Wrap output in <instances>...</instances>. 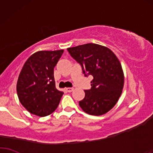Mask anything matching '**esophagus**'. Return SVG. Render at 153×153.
<instances>
[{
    "instance_id": "1",
    "label": "esophagus",
    "mask_w": 153,
    "mask_h": 153,
    "mask_svg": "<svg viewBox=\"0 0 153 153\" xmlns=\"http://www.w3.org/2000/svg\"><path fill=\"white\" fill-rule=\"evenodd\" d=\"M73 87H68V88H66V91H68V92H71V91H73Z\"/></svg>"
}]
</instances>
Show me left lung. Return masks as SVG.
<instances>
[{"label": "left lung", "mask_w": 153, "mask_h": 153, "mask_svg": "<svg viewBox=\"0 0 153 153\" xmlns=\"http://www.w3.org/2000/svg\"><path fill=\"white\" fill-rule=\"evenodd\" d=\"M71 56L81 65L85 76L91 75V89L85 90V98L79 101L83 111L101 115L111 110L123 92L124 73L117 56L109 48L94 43L67 49Z\"/></svg>", "instance_id": "obj_1"}]
</instances>
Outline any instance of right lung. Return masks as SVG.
I'll return each instance as SVG.
<instances>
[{"mask_svg": "<svg viewBox=\"0 0 153 153\" xmlns=\"http://www.w3.org/2000/svg\"><path fill=\"white\" fill-rule=\"evenodd\" d=\"M63 52L64 50L38 51L22 67L17 92L20 103L29 113L45 117L59 105L64 92L56 88L54 68Z\"/></svg>", "mask_w": 153, "mask_h": 153, "instance_id": "right-lung-1", "label": "right lung"}]
</instances>
